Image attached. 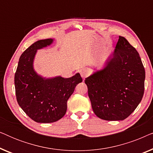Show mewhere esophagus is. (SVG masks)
Wrapping results in <instances>:
<instances>
[{
	"mask_svg": "<svg viewBox=\"0 0 153 153\" xmlns=\"http://www.w3.org/2000/svg\"><path fill=\"white\" fill-rule=\"evenodd\" d=\"M79 73H80L81 77L83 79L85 78V77L88 75V71L86 69H82V70L79 71Z\"/></svg>",
	"mask_w": 153,
	"mask_h": 153,
	"instance_id": "1",
	"label": "esophagus"
}]
</instances>
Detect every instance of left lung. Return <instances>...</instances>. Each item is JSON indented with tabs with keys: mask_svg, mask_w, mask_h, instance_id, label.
<instances>
[{
	"mask_svg": "<svg viewBox=\"0 0 153 153\" xmlns=\"http://www.w3.org/2000/svg\"><path fill=\"white\" fill-rule=\"evenodd\" d=\"M145 77L139 53L124 37L119 36L104 69L85 80L95 114L105 120L127 118L141 101Z\"/></svg>",
	"mask_w": 153,
	"mask_h": 153,
	"instance_id": "8db88e82",
	"label": "left lung"
}]
</instances>
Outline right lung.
<instances>
[{"label":"right lung","instance_id":"add662e5","mask_svg":"<svg viewBox=\"0 0 153 153\" xmlns=\"http://www.w3.org/2000/svg\"><path fill=\"white\" fill-rule=\"evenodd\" d=\"M53 39L35 42L22 54L14 75L16 100L26 115L37 123L56 122L65 114L67 102L82 78H45L37 74L33 61L38 49L51 45Z\"/></svg>","mask_w":153,"mask_h":153}]
</instances>
